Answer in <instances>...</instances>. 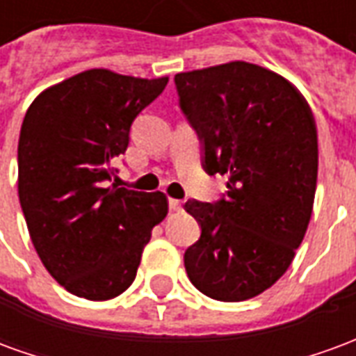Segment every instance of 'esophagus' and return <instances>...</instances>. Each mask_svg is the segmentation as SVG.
<instances>
[{"mask_svg":"<svg viewBox=\"0 0 356 356\" xmlns=\"http://www.w3.org/2000/svg\"><path fill=\"white\" fill-rule=\"evenodd\" d=\"M183 208V202L175 200V198H171L170 200V209L171 211H179V209Z\"/></svg>","mask_w":356,"mask_h":356,"instance_id":"obj_1","label":"esophagus"}]
</instances>
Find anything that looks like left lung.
Returning <instances> with one entry per match:
<instances>
[{"mask_svg":"<svg viewBox=\"0 0 356 356\" xmlns=\"http://www.w3.org/2000/svg\"><path fill=\"white\" fill-rule=\"evenodd\" d=\"M175 88L202 168L229 177L219 200L185 204L202 229L186 275L217 301L255 298L288 270L313 213V112L282 76L242 60L177 74Z\"/></svg>","mask_w":356,"mask_h":356,"instance_id":"8db88e82","label":"left lung"}]
</instances>
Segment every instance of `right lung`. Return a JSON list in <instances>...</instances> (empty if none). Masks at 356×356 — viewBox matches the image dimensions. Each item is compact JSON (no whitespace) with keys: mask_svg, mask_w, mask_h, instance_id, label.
Here are the masks:
<instances>
[{"mask_svg":"<svg viewBox=\"0 0 356 356\" xmlns=\"http://www.w3.org/2000/svg\"><path fill=\"white\" fill-rule=\"evenodd\" d=\"M168 78L93 68L45 89L19 137V200L49 275L78 298L112 299L135 280L150 232L168 216L162 193L120 186L112 162L135 118Z\"/></svg>","mask_w":356,"mask_h":356,"instance_id":"obj_1","label":"right lung"}]
</instances>
